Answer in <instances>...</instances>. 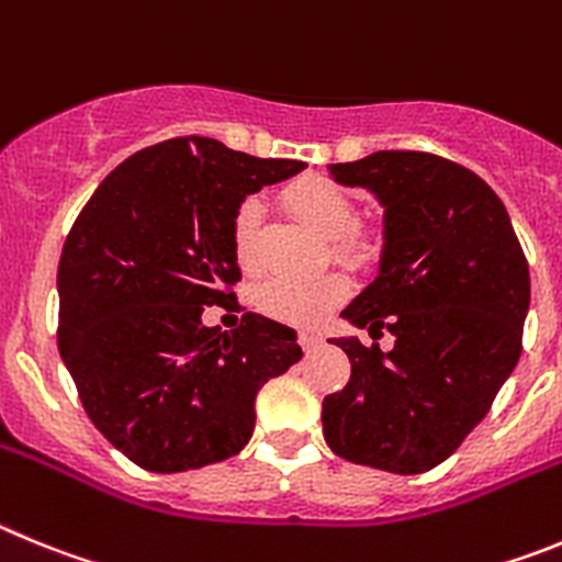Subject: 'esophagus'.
I'll use <instances>...</instances> for the list:
<instances>
[{"label":"esophagus","instance_id":"esophagus-1","mask_svg":"<svg viewBox=\"0 0 562 562\" xmlns=\"http://www.w3.org/2000/svg\"><path fill=\"white\" fill-rule=\"evenodd\" d=\"M300 344H302V350L305 352H313L322 347V338L313 336V333H300Z\"/></svg>","mask_w":562,"mask_h":562}]
</instances>
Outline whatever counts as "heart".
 Returning <instances> with one entry per match:
<instances>
[{"label": "heart", "mask_w": 562, "mask_h": 562, "mask_svg": "<svg viewBox=\"0 0 562 562\" xmlns=\"http://www.w3.org/2000/svg\"><path fill=\"white\" fill-rule=\"evenodd\" d=\"M282 199L296 218H302L313 232L330 240L333 255L341 260H361L367 246L352 232L358 212L341 187L322 176H305V179L288 184ZM260 221L262 206L251 195L240 201L232 215V255L244 271H255L260 266V249H257ZM347 293H350V282L336 271H325V274H313L307 280L271 277L257 285L255 302L266 316L280 318L288 325L316 327L347 300Z\"/></svg>", "instance_id": "1"}]
</instances>
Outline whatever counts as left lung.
Masks as SVG:
<instances>
[{
	"instance_id": "8db88e82",
	"label": "left lung",
	"mask_w": 562,
	"mask_h": 562,
	"mask_svg": "<svg viewBox=\"0 0 562 562\" xmlns=\"http://www.w3.org/2000/svg\"><path fill=\"white\" fill-rule=\"evenodd\" d=\"M330 176L383 206L378 277L341 316L394 347L330 338L352 375L322 403L325 439L347 462L412 476L457 451L518 363L527 257L502 199L457 161L378 150Z\"/></svg>"
}]
</instances>
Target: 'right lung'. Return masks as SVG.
<instances>
[{"label":"right lung","instance_id":"obj_1","mask_svg":"<svg viewBox=\"0 0 562 562\" xmlns=\"http://www.w3.org/2000/svg\"><path fill=\"white\" fill-rule=\"evenodd\" d=\"M305 168L179 136L128 156L80 210L58 262V350L94 428L139 468L235 457L262 383L302 358L280 322L244 313L221 333L201 313L235 302L237 204Z\"/></svg>","mask_w":562,"mask_h":562}]
</instances>
